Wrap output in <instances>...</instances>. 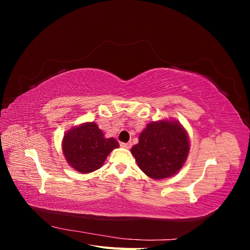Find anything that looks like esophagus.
<instances>
[{
  "instance_id": "esophagus-1",
  "label": "esophagus",
  "mask_w": 250,
  "mask_h": 250,
  "mask_svg": "<svg viewBox=\"0 0 250 250\" xmlns=\"http://www.w3.org/2000/svg\"><path fill=\"white\" fill-rule=\"evenodd\" d=\"M120 146L123 147V148H126V149H129V148H131V143H123V142H121L120 143Z\"/></svg>"
}]
</instances>
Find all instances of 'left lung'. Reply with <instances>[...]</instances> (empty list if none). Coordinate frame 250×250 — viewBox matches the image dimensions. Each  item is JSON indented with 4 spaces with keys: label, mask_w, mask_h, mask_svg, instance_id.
Returning a JSON list of instances; mask_svg holds the SVG:
<instances>
[{
    "label": "left lung",
    "mask_w": 250,
    "mask_h": 250,
    "mask_svg": "<svg viewBox=\"0 0 250 250\" xmlns=\"http://www.w3.org/2000/svg\"><path fill=\"white\" fill-rule=\"evenodd\" d=\"M131 153L140 169L153 179H163L177 173L188 153L186 130L177 122L160 121L147 125L140 134Z\"/></svg>",
    "instance_id": "8db88e82"
}]
</instances>
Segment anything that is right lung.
I'll return each instance as SVG.
<instances>
[{
	"label": "right lung",
	"mask_w": 250,
	"mask_h": 250,
	"mask_svg": "<svg viewBox=\"0 0 250 250\" xmlns=\"http://www.w3.org/2000/svg\"><path fill=\"white\" fill-rule=\"evenodd\" d=\"M119 143L113 138H104L97 124L85 123L66 132L62 151L71 167L83 174L99 169Z\"/></svg>",
	"instance_id": "1"
}]
</instances>
